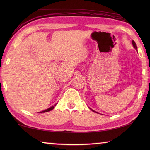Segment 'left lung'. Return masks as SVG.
Masks as SVG:
<instances>
[{"instance_id": "8db88e82", "label": "left lung", "mask_w": 150, "mask_h": 150, "mask_svg": "<svg viewBox=\"0 0 150 150\" xmlns=\"http://www.w3.org/2000/svg\"><path fill=\"white\" fill-rule=\"evenodd\" d=\"M132 44H133V47H134L135 48V50H136L137 51V46H136V44H135V42L133 40H132ZM91 110L93 111H94V112H95V111H93V110ZM95 113H96V112H95Z\"/></svg>"}]
</instances>
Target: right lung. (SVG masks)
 Returning <instances> with one entry per match:
<instances>
[{"label": "right lung", "instance_id": "1", "mask_svg": "<svg viewBox=\"0 0 150 150\" xmlns=\"http://www.w3.org/2000/svg\"><path fill=\"white\" fill-rule=\"evenodd\" d=\"M53 108H54V106H52V107H51V108H48V109H47V110H46L41 111V112H40V113H45V112H47V111H51V110H52L53 109Z\"/></svg>", "mask_w": 150, "mask_h": 150}]
</instances>
